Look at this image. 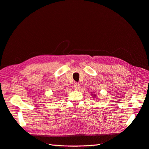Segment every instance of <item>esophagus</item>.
Wrapping results in <instances>:
<instances>
[{
	"label": "esophagus",
	"mask_w": 149,
	"mask_h": 149,
	"mask_svg": "<svg viewBox=\"0 0 149 149\" xmlns=\"http://www.w3.org/2000/svg\"><path fill=\"white\" fill-rule=\"evenodd\" d=\"M74 87V88L75 89H79V87H80V84L79 83H75Z\"/></svg>",
	"instance_id": "obj_1"
}]
</instances>
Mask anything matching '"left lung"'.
I'll return each instance as SVG.
<instances>
[{
  "label": "left lung",
  "mask_w": 149,
  "mask_h": 149,
  "mask_svg": "<svg viewBox=\"0 0 149 149\" xmlns=\"http://www.w3.org/2000/svg\"><path fill=\"white\" fill-rule=\"evenodd\" d=\"M91 96H93V97H94V98L96 97V95L95 94H91Z\"/></svg>",
  "instance_id": "8db88e82"
}]
</instances>
